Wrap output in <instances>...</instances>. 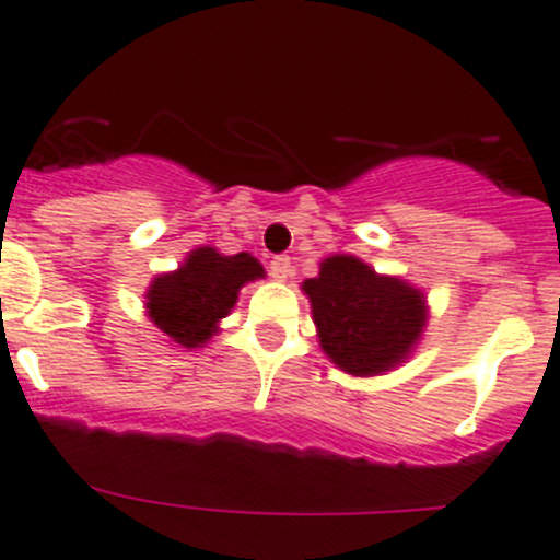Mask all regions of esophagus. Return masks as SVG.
Wrapping results in <instances>:
<instances>
[{"mask_svg": "<svg viewBox=\"0 0 560 560\" xmlns=\"http://www.w3.org/2000/svg\"><path fill=\"white\" fill-rule=\"evenodd\" d=\"M291 272H293V269H291V258H288V256H275L272 258V261H269V275H272V278L275 280H288V278H291Z\"/></svg>", "mask_w": 560, "mask_h": 560, "instance_id": "1", "label": "esophagus"}]
</instances>
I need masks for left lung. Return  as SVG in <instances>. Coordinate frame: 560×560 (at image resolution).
Returning a JSON list of instances; mask_svg holds the SVG:
<instances>
[{
	"label": "left lung",
	"mask_w": 560,
	"mask_h": 560,
	"mask_svg": "<svg viewBox=\"0 0 560 560\" xmlns=\"http://www.w3.org/2000/svg\"><path fill=\"white\" fill-rule=\"evenodd\" d=\"M326 357L348 375L370 378L397 368L428 326L419 288L378 275L353 256L320 261L318 278L302 282Z\"/></svg>",
	"instance_id": "obj_1"
}]
</instances>
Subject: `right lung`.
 I'll return each mask as SVG.
<instances>
[{
	"instance_id": "1",
	"label": "right lung",
	"mask_w": 560,
	"mask_h": 560,
	"mask_svg": "<svg viewBox=\"0 0 560 560\" xmlns=\"http://www.w3.org/2000/svg\"><path fill=\"white\" fill-rule=\"evenodd\" d=\"M250 253L223 256L198 247L176 272L158 275L147 291V315L165 337L182 348H201L231 313L245 282L264 278Z\"/></svg>"
}]
</instances>
